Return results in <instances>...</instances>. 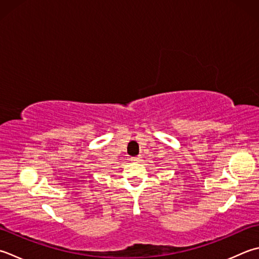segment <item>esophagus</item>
Instances as JSON below:
<instances>
[{
  "label": "esophagus",
  "instance_id": "34e87169",
  "mask_svg": "<svg viewBox=\"0 0 259 259\" xmlns=\"http://www.w3.org/2000/svg\"><path fill=\"white\" fill-rule=\"evenodd\" d=\"M141 158H143V157H141V156H137V157H133V158H131V160L135 161V163H139V161H141Z\"/></svg>",
  "mask_w": 259,
  "mask_h": 259
}]
</instances>
